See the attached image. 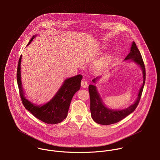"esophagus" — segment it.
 I'll use <instances>...</instances> for the list:
<instances>
[{"label": "esophagus", "instance_id": "esophagus-1", "mask_svg": "<svg viewBox=\"0 0 160 160\" xmlns=\"http://www.w3.org/2000/svg\"><path fill=\"white\" fill-rule=\"evenodd\" d=\"M81 86L83 87V88H86L88 87V83L87 81L85 80H83L81 82Z\"/></svg>", "mask_w": 160, "mask_h": 160}]
</instances>
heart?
<instances>
[{
  "label": "heart",
  "mask_w": 160,
  "mask_h": 160,
  "mask_svg": "<svg viewBox=\"0 0 160 160\" xmlns=\"http://www.w3.org/2000/svg\"><path fill=\"white\" fill-rule=\"evenodd\" d=\"M108 61V57H104V58H103L102 59H101L99 61V62H98V67H99V68H101V67L105 66V64L107 63Z\"/></svg>",
  "instance_id": "1"
}]
</instances>
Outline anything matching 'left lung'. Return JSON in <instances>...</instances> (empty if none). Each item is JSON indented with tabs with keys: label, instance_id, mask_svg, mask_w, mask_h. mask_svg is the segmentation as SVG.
I'll return each mask as SVG.
<instances>
[{
	"label": "left lung",
	"instance_id": "obj_1",
	"mask_svg": "<svg viewBox=\"0 0 160 160\" xmlns=\"http://www.w3.org/2000/svg\"><path fill=\"white\" fill-rule=\"evenodd\" d=\"M125 59H132L133 61L139 64L142 70L143 83L139 90L138 99L133 104L125 109L119 111L110 109L107 108L103 104L102 100L97 92L96 87L93 85H90L88 87V91L90 99L91 115H92V118L94 121L99 124L108 125L117 123L132 113L139 104L146 80V70L141 52L134 42L132 43L130 53L126 56ZM95 80H93V82H95Z\"/></svg>",
	"mask_w": 160,
	"mask_h": 160
}]
</instances>
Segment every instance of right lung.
I'll return each instance as SVG.
<instances>
[{"mask_svg": "<svg viewBox=\"0 0 160 160\" xmlns=\"http://www.w3.org/2000/svg\"><path fill=\"white\" fill-rule=\"evenodd\" d=\"M35 37V36H33L32 38L28 45L31 43ZM21 56L18 61L16 77L22 104L35 117L44 123L48 124H56L61 122L67 117L72 98L80 88L82 75H78L66 79L56 95L50 102L42 106H35L28 101L24 96L21 82Z\"/></svg>", "mask_w": 160, "mask_h": 160, "instance_id": "obj_1", "label": "right lung"}]
</instances>
